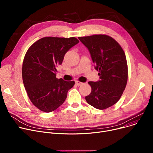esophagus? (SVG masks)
Returning <instances> with one entry per match:
<instances>
[{
  "mask_svg": "<svg viewBox=\"0 0 153 153\" xmlns=\"http://www.w3.org/2000/svg\"><path fill=\"white\" fill-rule=\"evenodd\" d=\"M75 83H76V85L77 86H80V85H83V83H82V82H80L79 81H76Z\"/></svg>",
  "mask_w": 153,
  "mask_h": 153,
  "instance_id": "1",
  "label": "esophagus"
}]
</instances>
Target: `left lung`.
Instances as JSON below:
<instances>
[{
	"label": "left lung",
	"mask_w": 153,
	"mask_h": 153,
	"mask_svg": "<svg viewBox=\"0 0 153 153\" xmlns=\"http://www.w3.org/2000/svg\"><path fill=\"white\" fill-rule=\"evenodd\" d=\"M78 39L90 52L100 80L89 82L91 92L86 102L103 110L117 102L126 87L128 67L125 52L120 44L105 34H94Z\"/></svg>",
	"instance_id": "1"
}]
</instances>
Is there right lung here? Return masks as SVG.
<instances>
[{
    "label": "right lung",
    "mask_w": 153,
    "mask_h": 153,
    "mask_svg": "<svg viewBox=\"0 0 153 153\" xmlns=\"http://www.w3.org/2000/svg\"><path fill=\"white\" fill-rule=\"evenodd\" d=\"M78 42L75 37H44L27 51L23 62V82L30 101L40 111L56 110L75 85L74 81L57 79L56 67L62 64L67 52Z\"/></svg>",
    "instance_id": "1"
}]
</instances>
